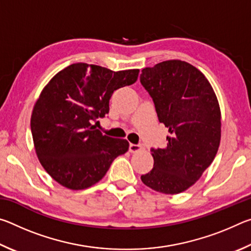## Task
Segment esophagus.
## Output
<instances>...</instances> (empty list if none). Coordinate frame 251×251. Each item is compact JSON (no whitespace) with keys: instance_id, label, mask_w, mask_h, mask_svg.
Returning a JSON list of instances; mask_svg holds the SVG:
<instances>
[{"instance_id":"obj_1","label":"esophagus","mask_w":251,"mask_h":251,"mask_svg":"<svg viewBox=\"0 0 251 251\" xmlns=\"http://www.w3.org/2000/svg\"><path fill=\"white\" fill-rule=\"evenodd\" d=\"M143 147L139 144H129V151L130 152H137L139 151H142Z\"/></svg>"}]
</instances>
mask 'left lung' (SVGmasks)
Instances as JSON below:
<instances>
[{"instance_id":"obj_1","label":"left lung","mask_w":251,"mask_h":251,"mask_svg":"<svg viewBox=\"0 0 251 251\" xmlns=\"http://www.w3.org/2000/svg\"><path fill=\"white\" fill-rule=\"evenodd\" d=\"M141 83L167 127V145L151 148L154 168L141 179L156 192L174 195L196 182L217 154L222 123L210 83L189 63L171 59L142 71Z\"/></svg>"}]
</instances>
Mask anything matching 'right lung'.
Returning <instances> with one entry per match:
<instances>
[{"label": "right lung", "instance_id": "add662e5", "mask_svg": "<svg viewBox=\"0 0 251 251\" xmlns=\"http://www.w3.org/2000/svg\"><path fill=\"white\" fill-rule=\"evenodd\" d=\"M138 73L76 63L44 87L34 105L31 131L42 166L58 184L88 188L128 151L126 139L106 136L93 124L108 114L114 91L134 84Z\"/></svg>", "mask_w": 251, "mask_h": 251}]
</instances>
